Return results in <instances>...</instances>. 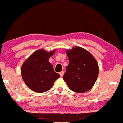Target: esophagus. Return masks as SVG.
Wrapping results in <instances>:
<instances>
[{"label":"esophagus","instance_id":"obj_1","mask_svg":"<svg viewBox=\"0 0 123 123\" xmlns=\"http://www.w3.org/2000/svg\"><path fill=\"white\" fill-rule=\"evenodd\" d=\"M59 74H60V76L62 77V76H63V74H64V71H63V70L61 71V72H60Z\"/></svg>","mask_w":123,"mask_h":123}]
</instances>
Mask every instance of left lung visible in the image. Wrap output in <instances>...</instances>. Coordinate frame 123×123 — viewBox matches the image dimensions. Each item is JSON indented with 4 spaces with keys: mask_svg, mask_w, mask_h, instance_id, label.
Wrapping results in <instances>:
<instances>
[{
    "mask_svg": "<svg viewBox=\"0 0 123 123\" xmlns=\"http://www.w3.org/2000/svg\"><path fill=\"white\" fill-rule=\"evenodd\" d=\"M69 64L63 79L69 88L74 92H84L91 89L98 75V65L90 53L75 47L67 50Z\"/></svg>",
    "mask_w": 123,
    "mask_h": 123,
    "instance_id": "8db88e82",
    "label": "left lung"
}]
</instances>
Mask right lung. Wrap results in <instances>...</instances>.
Instances as JSON below:
<instances>
[{
	"mask_svg": "<svg viewBox=\"0 0 123 123\" xmlns=\"http://www.w3.org/2000/svg\"><path fill=\"white\" fill-rule=\"evenodd\" d=\"M54 52L37 50L23 64L21 71L23 79L27 86L35 92L41 93L50 90L55 80L60 77L48 61Z\"/></svg>",
	"mask_w": 123,
	"mask_h": 123,
	"instance_id": "add662e5",
	"label": "right lung"
}]
</instances>
